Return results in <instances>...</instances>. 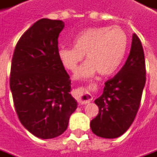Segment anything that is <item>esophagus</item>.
<instances>
[{"label": "esophagus", "mask_w": 157, "mask_h": 157, "mask_svg": "<svg viewBox=\"0 0 157 157\" xmlns=\"http://www.w3.org/2000/svg\"><path fill=\"white\" fill-rule=\"evenodd\" d=\"M77 100L79 104H86L92 100V96L90 92V87H79L76 90Z\"/></svg>", "instance_id": "obj_1"}]
</instances>
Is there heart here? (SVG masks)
Segmentation results:
<instances>
[{
	"label": "heart",
	"instance_id": "heart-1",
	"mask_svg": "<svg viewBox=\"0 0 157 157\" xmlns=\"http://www.w3.org/2000/svg\"><path fill=\"white\" fill-rule=\"evenodd\" d=\"M74 46L61 47L58 56L64 67L75 71L84 56L86 60L76 73L77 78H87L96 72L103 76L115 72L126 56L128 38L119 26L92 27L74 37Z\"/></svg>",
	"mask_w": 157,
	"mask_h": 157
}]
</instances>
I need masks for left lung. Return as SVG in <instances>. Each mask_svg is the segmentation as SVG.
I'll return each instance as SVG.
<instances>
[{
    "label": "left lung",
    "instance_id": "1",
    "mask_svg": "<svg viewBox=\"0 0 157 157\" xmlns=\"http://www.w3.org/2000/svg\"><path fill=\"white\" fill-rule=\"evenodd\" d=\"M145 73L142 44L133 34L126 63L113 78L106 81L102 95L95 100L99 113L90 121L94 134L115 138L126 132L138 113L145 85Z\"/></svg>",
    "mask_w": 157,
    "mask_h": 157
}]
</instances>
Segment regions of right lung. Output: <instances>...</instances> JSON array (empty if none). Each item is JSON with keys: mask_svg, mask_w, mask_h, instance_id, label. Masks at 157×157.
I'll use <instances>...</instances> for the list:
<instances>
[{"mask_svg": "<svg viewBox=\"0 0 157 157\" xmlns=\"http://www.w3.org/2000/svg\"><path fill=\"white\" fill-rule=\"evenodd\" d=\"M64 25L49 19L34 23L19 40L12 60L10 89L16 113L25 129L43 139L62 134L78 105L58 56Z\"/></svg>", "mask_w": 157, "mask_h": 157, "instance_id": "obj_1", "label": "right lung"}]
</instances>
